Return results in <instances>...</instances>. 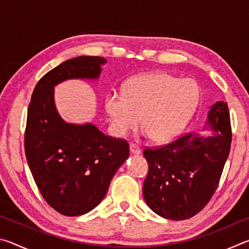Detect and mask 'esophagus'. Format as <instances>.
<instances>
[{
	"mask_svg": "<svg viewBox=\"0 0 249 249\" xmlns=\"http://www.w3.org/2000/svg\"><path fill=\"white\" fill-rule=\"evenodd\" d=\"M129 151H130V154L140 155V154H141V148H140V147H138L137 145L130 144V145H129Z\"/></svg>",
	"mask_w": 249,
	"mask_h": 249,
	"instance_id": "1",
	"label": "esophagus"
}]
</instances>
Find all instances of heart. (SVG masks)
<instances>
[{
  "instance_id": "obj_1",
  "label": "heart",
  "mask_w": 249,
  "mask_h": 249,
  "mask_svg": "<svg viewBox=\"0 0 249 249\" xmlns=\"http://www.w3.org/2000/svg\"><path fill=\"white\" fill-rule=\"evenodd\" d=\"M199 99V87L191 79L180 80L165 72L145 73L129 79L122 93H109L105 109L119 136L136 127L141 119L142 135L165 142L184 128Z\"/></svg>"
}]
</instances>
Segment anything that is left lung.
Segmentation results:
<instances>
[{
  "mask_svg": "<svg viewBox=\"0 0 249 249\" xmlns=\"http://www.w3.org/2000/svg\"><path fill=\"white\" fill-rule=\"evenodd\" d=\"M210 136L188 134L159 148H146L148 175L142 185L147 205L159 216L182 221L209 203L229 157L231 130L229 107H211L203 128Z\"/></svg>",
  "mask_w": 249,
  "mask_h": 249,
  "instance_id": "1",
  "label": "left lung"
}]
</instances>
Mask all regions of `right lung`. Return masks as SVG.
<instances>
[{"mask_svg": "<svg viewBox=\"0 0 249 249\" xmlns=\"http://www.w3.org/2000/svg\"><path fill=\"white\" fill-rule=\"evenodd\" d=\"M107 59L80 56L50 70L36 84L27 111L25 154L45 201L62 215H83L101 203L128 158L127 142L94 124L67 123L54 104V87L71 79H99Z\"/></svg>", "mask_w": 249, "mask_h": 249, "instance_id": "1", "label": "right lung"}]
</instances>
